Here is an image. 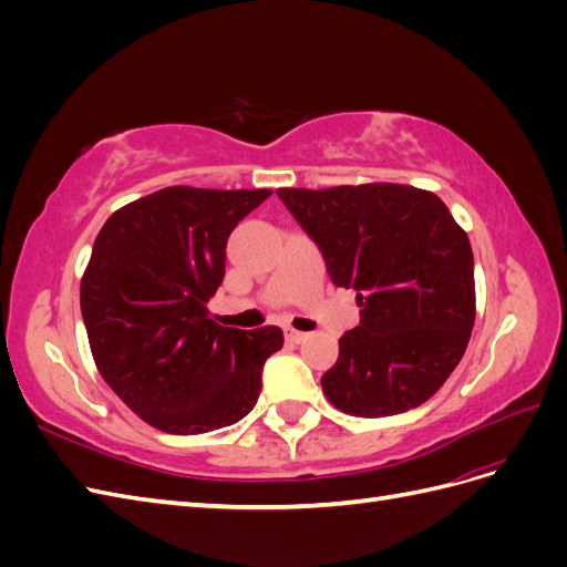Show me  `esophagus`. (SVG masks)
Listing matches in <instances>:
<instances>
[{
	"label": "esophagus",
	"mask_w": 567,
	"mask_h": 567,
	"mask_svg": "<svg viewBox=\"0 0 567 567\" xmlns=\"http://www.w3.org/2000/svg\"><path fill=\"white\" fill-rule=\"evenodd\" d=\"M305 338H307V333H302V331L286 329V340H290V342H302Z\"/></svg>",
	"instance_id": "esophagus-1"
}]
</instances>
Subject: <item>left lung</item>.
Returning a JSON list of instances; mask_svg holds the SVG:
<instances>
[{
	"mask_svg": "<svg viewBox=\"0 0 567 567\" xmlns=\"http://www.w3.org/2000/svg\"><path fill=\"white\" fill-rule=\"evenodd\" d=\"M319 246L331 281L357 290L362 321L321 375L326 400L381 419L427 402L468 348L473 250L433 192L406 184L277 188Z\"/></svg>",
	"mask_w": 567,
	"mask_h": 567,
	"instance_id": "1",
	"label": "left lung"
}]
</instances>
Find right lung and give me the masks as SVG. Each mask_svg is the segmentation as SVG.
<instances>
[{
	"instance_id": "right-lung-1",
	"label": "right lung",
	"mask_w": 567,
	"mask_h": 567,
	"mask_svg": "<svg viewBox=\"0 0 567 567\" xmlns=\"http://www.w3.org/2000/svg\"><path fill=\"white\" fill-rule=\"evenodd\" d=\"M269 188L167 186L115 210L80 281V307L101 379L136 416L169 435L241 421L284 331H238L210 319L234 227Z\"/></svg>"
}]
</instances>
